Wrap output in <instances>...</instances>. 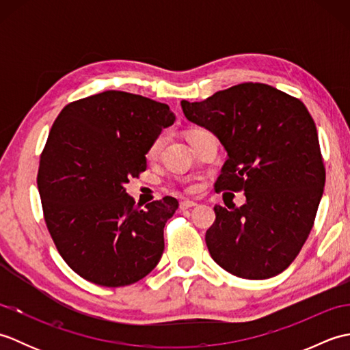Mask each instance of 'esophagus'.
<instances>
[{
  "mask_svg": "<svg viewBox=\"0 0 350 350\" xmlns=\"http://www.w3.org/2000/svg\"><path fill=\"white\" fill-rule=\"evenodd\" d=\"M196 206H197L196 202H187V200H185V202H180V204H179L180 211H188V209H192V207H196Z\"/></svg>",
  "mask_w": 350,
  "mask_h": 350,
  "instance_id": "obj_1",
  "label": "esophagus"
}]
</instances>
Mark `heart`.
Here are the masks:
<instances>
[{"instance_id":"1","label":"heart","mask_w":350,"mask_h":350,"mask_svg":"<svg viewBox=\"0 0 350 350\" xmlns=\"http://www.w3.org/2000/svg\"><path fill=\"white\" fill-rule=\"evenodd\" d=\"M163 133H161V135H158L156 137L153 141H152V144L148 146V150H147V156L148 158H154L156 154L159 153V150H161V147H162V144H163ZM192 188H189V191H191Z\"/></svg>"}]
</instances>
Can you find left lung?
Here are the masks:
<instances>
[{"label":"left lung","mask_w":350,"mask_h":350,"mask_svg":"<svg viewBox=\"0 0 350 350\" xmlns=\"http://www.w3.org/2000/svg\"><path fill=\"white\" fill-rule=\"evenodd\" d=\"M188 120L211 129L227 150L215 191L245 192L206 232L222 269L266 280L290 266L313 228L325 187L317 129L306 105L260 83L237 84L202 102L182 100Z\"/></svg>","instance_id":"1"}]
</instances>
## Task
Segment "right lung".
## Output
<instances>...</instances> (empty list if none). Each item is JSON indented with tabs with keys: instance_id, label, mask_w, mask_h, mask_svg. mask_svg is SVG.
I'll return each instance as SVG.
<instances>
[{
	"instance_id": "obj_1",
	"label": "right lung",
	"mask_w": 350,
	"mask_h": 350,
	"mask_svg": "<svg viewBox=\"0 0 350 350\" xmlns=\"http://www.w3.org/2000/svg\"><path fill=\"white\" fill-rule=\"evenodd\" d=\"M174 120L165 103L116 90L70 102L55 118L37 188L52 241L79 277L122 287L159 263L179 203L163 197L141 207L123 185L146 171L148 146Z\"/></svg>"
}]
</instances>
